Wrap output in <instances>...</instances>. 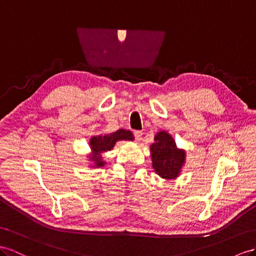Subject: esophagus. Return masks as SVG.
Returning a JSON list of instances; mask_svg holds the SVG:
<instances>
[{
    "instance_id": "obj_1",
    "label": "esophagus",
    "mask_w": 256,
    "mask_h": 256,
    "mask_svg": "<svg viewBox=\"0 0 256 256\" xmlns=\"http://www.w3.org/2000/svg\"><path fill=\"white\" fill-rule=\"evenodd\" d=\"M134 136H135V140L137 142H140L142 140V130H135L134 132Z\"/></svg>"
}]
</instances>
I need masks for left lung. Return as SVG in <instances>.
I'll use <instances>...</instances> for the list:
<instances>
[{
	"instance_id": "obj_1",
	"label": "left lung",
	"mask_w": 256,
	"mask_h": 256,
	"mask_svg": "<svg viewBox=\"0 0 256 256\" xmlns=\"http://www.w3.org/2000/svg\"><path fill=\"white\" fill-rule=\"evenodd\" d=\"M154 142L150 145L152 168L161 178L176 180L186 162V150L178 148L172 135L162 130L154 135Z\"/></svg>"
}]
</instances>
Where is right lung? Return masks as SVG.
I'll return each instance as SVG.
<instances>
[{
	"label": "right lung",
	"mask_w": 256,
	"mask_h": 256,
	"mask_svg": "<svg viewBox=\"0 0 256 256\" xmlns=\"http://www.w3.org/2000/svg\"><path fill=\"white\" fill-rule=\"evenodd\" d=\"M120 140H134V135L128 130L121 128L116 132L109 134H98L90 136L88 140V145L90 152L86 156L88 159V168H100L107 164L106 161L102 159V154L110 152L114 149L116 142Z\"/></svg>",
	"instance_id": "obj_1"
}]
</instances>
